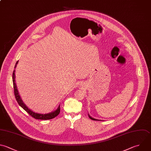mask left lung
I'll return each instance as SVG.
<instances>
[{
    "label": "left lung",
    "instance_id": "8db88e82",
    "mask_svg": "<svg viewBox=\"0 0 151 151\" xmlns=\"http://www.w3.org/2000/svg\"><path fill=\"white\" fill-rule=\"evenodd\" d=\"M88 117H90V119H91V120H100V121H101V120H98V119H94V118H93V117H91L89 114H88Z\"/></svg>",
    "mask_w": 151,
    "mask_h": 151
}]
</instances>
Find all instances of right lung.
I'll return each mask as SVG.
<instances>
[{
	"label": "right lung",
	"instance_id": "1",
	"mask_svg": "<svg viewBox=\"0 0 151 151\" xmlns=\"http://www.w3.org/2000/svg\"><path fill=\"white\" fill-rule=\"evenodd\" d=\"M18 61L17 62L16 65L15 66V68H16L17 65L18 64ZM15 70L14 71L13 73V75H12V80H13V84H14V94L16 98V100L17 101V102L18 103L19 105L23 108L28 113H29L32 117H33L34 118L36 119H40V120H49V119H52L53 118H54L55 117L57 116L60 112V106H58V107L57 108V109L56 110H55L54 111L51 112L50 113H47V114H40V113H35L33 111H32L31 109H29L26 105L25 104H24V103L23 102V101L22 100L18 89H17V87L15 83Z\"/></svg>",
	"mask_w": 151,
	"mask_h": 151
}]
</instances>
